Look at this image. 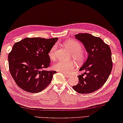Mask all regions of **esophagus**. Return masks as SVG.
<instances>
[{"instance_id": "1", "label": "esophagus", "mask_w": 123, "mask_h": 123, "mask_svg": "<svg viewBox=\"0 0 123 123\" xmlns=\"http://www.w3.org/2000/svg\"><path fill=\"white\" fill-rule=\"evenodd\" d=\"M64 75H65V76H66V77H67V78H69V77H70V75H67V74H65V73H64Z\"/></svg>"}]
</instances>
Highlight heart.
Listing matches in <instances>:
<instances>
[{
  "mask_svg": "<svg viewBox=\"0 0 123 123\" xmlns=\"http://www.w3.org/2000/svg\"><path fill=\"white\" fill-rule=\"evenodd\" d=\"M64 46L72 52V57L75 61L80 63L85 58V55L84 51L81 50L82 46L78 42L74 40H69L64 43ZM57 48L56 45H54L49 51L48 55L51 59L55 57V52ZM53 68L59 72L69 74L72 72L75 68V64L72 61L64 62L58 61L53 65Z\"/></svg>",
  "mask_w": 123,
  "mask_h": 123,
  "instance_id": "b5f03b06",
  "label": "heart"
}]
</instances>
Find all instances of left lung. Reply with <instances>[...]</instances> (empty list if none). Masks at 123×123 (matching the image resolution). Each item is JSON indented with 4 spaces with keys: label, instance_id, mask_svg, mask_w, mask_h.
Returning <instances> with one entry per match:
<instances>
[{
    "label": "left lung",
    "instance_id": "1",
    "mask_svg": "<svg viewBox=\"0 0 123 123\" xmlns=\"http://www.w3.org/2000/svg\"><path fill=\"white\" fill-rule=\"evenodd\" d=\"M75 37L83 43L88 55L79 70L85 72L78 76L79 83L73 88L80 94L91 93L103 86L110 75L113 67L111 50L99 37L87 33Z\"/></svg>",
    "mask_w": 123,
    "mask_h": 123
}]
</instances>
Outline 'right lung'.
Returning <instances> with one entry per match:
<instances>
[{"label": "right lung", "instance_id": "1", "mask_svg": "<svg viewBox=\"0 0 123 123\" xmlns=\"http://www.w3.org/2000/svg\"><path fill=\"white\" fill-rule=\"evenodd\" d=\"M57 38H26L15 43L8 55L9 69L20 88L39 92L49 85L56 71L46 70L50 65L49 51Z\"/></svg>", "mask_w": 123, "mask_h": 123}]
</instances>
